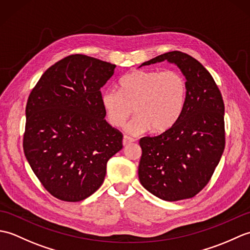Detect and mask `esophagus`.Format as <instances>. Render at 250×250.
Listing matches in <instances>:
<instances>
[{
  "label": "esophagus",
  "mask_w": 250,
  "mask_h": 250,
  "mask_svg": "<svg viewBox=\"0 0 250 250\" xmlns=\"http://www.w3.org/2000/svg\"><path fill=\"white\" fill-rule=\"evenodd\" d=\"M134 142V139H132L131 136H128V135H125L124 136V140H122V144H124V146H126L131 144V143Z\"/></svg>",
  "instance_id": "obj_1"
}]
</instances>
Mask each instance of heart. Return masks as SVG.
Returning <instances> with one entry per match:
<instances>
[{"instance_id": "heart-1", "label": "heart", "mask_w": 250, "mask_h": 250, "mask_svg": "<svg viewBox=\"0 0 250 250\" xmlns=\"http://www.w3.org/2000/svg\"><path fill=\"white\" fill-rule=\"evenodd\" d=\"M120 91L107 90L102 105L109 124L121 128L133 114L137 116L126 126L132 134L151 130H169L182 116L187 100V83L173 71H135L121 78Z\"/></svg>"}]
</instances>
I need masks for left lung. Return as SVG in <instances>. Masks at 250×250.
<instances>
[{
    "label": "left lung",
    "instance_id": "1",
    "mask_svg": "<svg viewBox=\"0 0 250 250\" xmlns=\"http://www.w3.org/2000/svg\"><path fill=\"white\" fill-rule=\"evenodd\" d=\"M164 60L183 72L187 100L171 129L140 140L139 178L150 193L174 202L193 198L213 176L226 145L225 104L213 76L185 52H167L142 65Z\"/></svg>",
    "mask_w": 250,
    "mask_h": 250
}]
</instances>
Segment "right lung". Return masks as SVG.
Returning a JSON list of instances; mask_svg holds the SVG:
<instances>
[{"label":"right lung","mask_w":250,"mask_h":250,"mask_svg":"<svg viewBox=\"0 0 250 250\" xmlns=\"http://www.w3.org/2000/svg\"><path fill=\"white\" fill-rule=\"evenodd\" d=\"M115 67L71 55L51 65L29 95L24 156L43 187L61 201L94 193L107 161L121 150L124 135L106 122L101 93Z\"/></svg>","instance_id":"right-lung-1"}]
</instances>
